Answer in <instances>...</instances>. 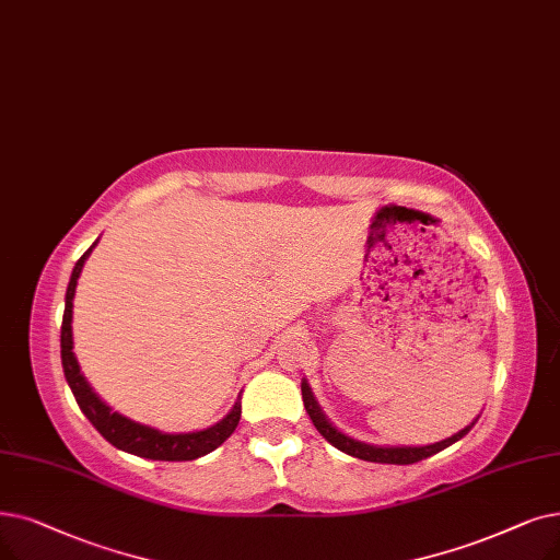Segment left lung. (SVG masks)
<instances>
[{
	"label": "left lung",
	"mask_w": 560,
	"mask_h": 560,
	"mask_svg": "<svg viewBox=\"0 0 560 560\" xmlns=\"http://www.w3.org/2000/svg\"><path fill=\"white\" fill-rule=\"evenodd\" d=\"M302 398H304L306 415L311 417L315 430H318L331 446H336L338 451H343V453H348V455H352V457H359V459L382 462V465H415V462H421V459H425V457H430V455H434V453L444 451L446 446L455 444L457 440H462V436H465V434L474 428V423H476V421H474V423L467 425L465 430H459L457 434L448 436V440L430 444V446H392V448H386V446H371V444H361V442H357V440H350V436H346L343 432H338V430L325 419V415L320 411L318 402L313 400L311 388L306 386V382H302Z\"/></svg>",
	"instance_id": "8db88e82"
}]
</instances>
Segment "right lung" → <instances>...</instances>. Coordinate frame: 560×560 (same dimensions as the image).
<instances>
[{
    "instance_id": "add662e5",
    "label": "right lung",
    "mask_w": 560,
    "mask_h": 560,
    "mask_svg": "<svg viewBox=\"0 0 560 560\" xmlns=\"http://www.w3.org/2000/svg\"><path fill=\"white\" fill-rule=\"evenodd\" d=\"M95 247V242H93ZM86 249L82 258L72 267L70 283L66 290V308H63V323H61V363H63V375L70 384V392L75 396L80 409L84 411V417L93 423V428L98 430L105 440L126 453L139 455V457H149V459H164V462H185V459H197L217 446H222L233 430L240 423V402L229 411V417L222 419L217 425L201 430V432H187V434H166L160 430H153L149 425H139L126 417L116 415L112 411L98 396L91 392V386L86 384L84 375L80 373L78 359L72 354V298H75V288L78 279L84 267V260L93 252Z\"/></svg>"
}]
</instances>
